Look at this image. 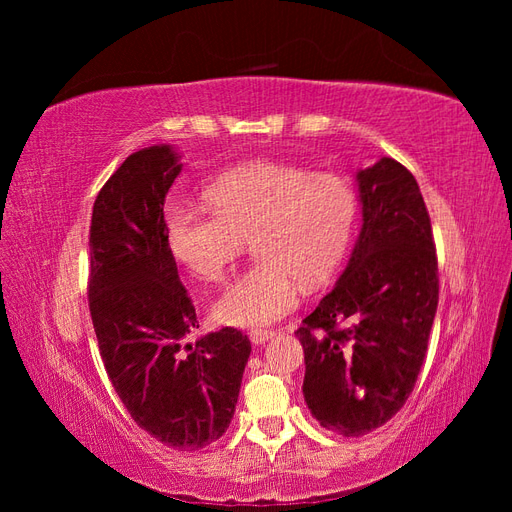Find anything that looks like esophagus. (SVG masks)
<instances>
[{
    "instance_id": "obj_1",
    "label": "esophagus",
    "mask_w": 512,
    "mask_h": 512,
    "mask_svg": "<svg viewBox=\"0 0 512 512\" xmlns=\"http://www.w3.org/2000/svg\"><path fill=\"white\" fill-rule=\"evenodd\" d=\"M273 335H275L273 331H262V329L250 331V339H252V344H256V346H262L265 342H269Z\"/></svg>"
}]
</instances>
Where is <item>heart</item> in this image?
Returning <instances> with one entry per match:
<instances>
[{
  "label": "heart",
  "mask_w": 512,
  "mask_h": 512,
  "mask_svg": "<svg viewBox=\"0 0 512 512\" xmlns=\"http://www.w3.org/2000/svg\"><path fill=\"white\" fill-rule=\"evenodd\" d=\"M205 200L211 211L166 213V243L198 280L220 282L252 239L258 262L213 305L215 320L241 329L282 320L299 303L297 280L318 284L337 269L359 209L344 175L269 160L226 170L207 185Z\"/></svg>",
  "instance_id": "b5f03b06"
}]
</instances>
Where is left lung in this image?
<instances>
[{"label": "left lung", "instance_id": "1", "mask_svg": "<svg viewBox=\"0 0 512 512\" xmlns=\"http://www.w3.org/2000/svg\"><path fill=\"white\" fill-rule=\"evenodd\" d=\"M363 226L348 267L297 329L303 397L346 438L389 423L423 367L438 309L431 220L406 166L380 158L356 173Z\"/></svg>", "mask_w": 512, "mask_h": 512}]
</instances>
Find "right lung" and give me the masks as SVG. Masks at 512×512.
I'll use <instances>...</instances> for the list:
<instances>
[{"label": "right lung", "instance_id": "add662e5", "mask_svg": "<svg viewBox=\"0 0 512 512\" xmlns=\"http://www.w3.org/2000/svg\"><path fill=\"white\" fill-rule=\"evenodd\" d=\"M179 153L153 145L126 158L100 190L89 228V312L100 356L136 425L177 451H198L228 429L252 344L224 327L198 329L166 243L164 200Z\"/></svg>", "mask_w": 512, "mask_h": 512}]
</instances>
